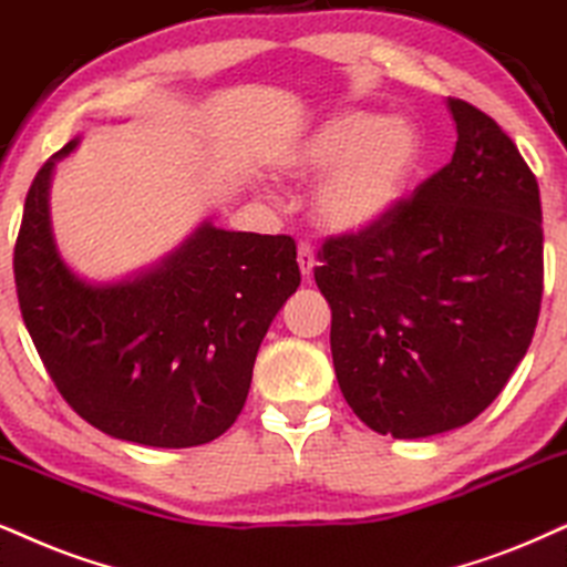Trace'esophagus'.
Segmentation results:
<instances>
[{
    "label": "esophagus",
    "instance_id": "34e87169",
    "mask_svg": "<svg viewBox=\"0 0 567 567\" xmlns=\"http://www.w3.org/2000/svg\"><path fill=\"white\" fill-rule=\"evenodd\" d=\"M298 267H300V275H303V279L313 275V267H317V256H313L311 243L303 240L298 246Z\"/></svg>",
    "mask_w": 567,
    "mask_h": 567
}]
</instances>
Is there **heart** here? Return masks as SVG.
Wrapping results in <instances>:
<instances>
[{
    "instance_id": "obj_1",
    "label": "heart",
    "mask_w": 567,
    "mask_h": 567,
    "mask_svg": "<svg viewBox=\"0 0 567 567\" xmlns=\"http://www.w3.org/2000/svg\"><path fill=\"white\" fill-rule=\"evenodd\" d=\"M421 133L405 117L346 112L327 120L279 162L298 183L324 177L313 214L329 233H363L400 204L421 162Z\"/></svg>"
}]
</instances>
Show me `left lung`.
I'll list each match as a JSON object with an SVG mask.
<instances>
[{"label": "left lung", "instance_id": "1", "mask_svg": "<svg viewBox=\"0 0 567 567\" xmlns=\"http://www.w3.org/2000/svg\"><path fill=\"white\" fill-rule=\"evenodd\" d=\"M450 164L313 269L332 308L334 374L379 434L419 440L474 421L523 361L544 290L534 172L489 114L447 99Z\"/></svg>", "mask_w": 567, "mask_h": 567}]
</instances>
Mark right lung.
Listing matches in <instances>:
<instances>
[{
  "instance_id": "add662e5",
  "label": "right lung",
  "mask_w": 567,
  "mask_h": 567,
  "mask_svg": "<svg viewBox=\"0 0 567 567\" xmlns=\"http://www.w3.org/2000/svg\"><path fill=\"white\" fill-rule=\"evenodd\" d=\"M49 156L16 243L20 313L70 408L99 432L148 447H196L246 405L259 346L300 285L296 240L204 221L181 248L120 282H85L56 250Z\"/></svg>"
}]
</instances>
